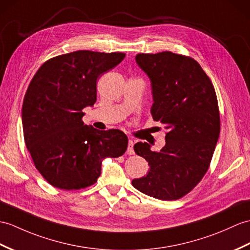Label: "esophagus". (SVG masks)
I'll use <instances>...</instances> for the list:
<instances>
[{
  "instance_id": "esophagus-1",
  "label": "esophagus",
  "mask_w": 250,
  "mask_h": 250,
  "mask_svg": "<svg viewBox=\"0 0 250 250\" xmlns=\"http://www.w3.org/2000/svg\"><path fill=\"white\" fill-rule=\"evenodd\" d=\"M133 145H134V143H133V141H129V143H127V149H126V153L129 155H132L134 154V149H133Z\"/></svg>"
}]
</instances>
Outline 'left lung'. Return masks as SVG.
Returning <instances> with one entry per match:
<instances>
[{"instance_id":"8db88e82","label":"left lung","mask_w":250,"mask_h":250,"mask_svg":"<svg viewBox=\"0 0 250 250\" xmlns=\"http://www.w3.org/2000/svg\"><path fill=\"white\" fill-rule=\"evenodd\" d=\"M135 61L151 82L153 120L167 133L160 151H152L148 143L134 145L150 168L132 184L153 198L177 200L200 182L210 166L220 130L215 89L191 57L165 51L137 54Z\"/></svg>"}]
</instances>
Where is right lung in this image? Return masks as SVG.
<instances>
[{"label":"right lung","instance_id":"right-lung-1","mask_svg":"<svg viewBox=\"0 0 250 250\" xmlns=\"http://www.w3.org/2000/svg\"><path fill=\"white\" fill-rule=\"evenodd\" d=\"M125 57L75 51L46 61L32 79L22 105L23 134L37 170L53 187H90L104 159L125 152L123 131H100L82 121L83 108L97 100V79Z\"/></svg>","mask_w":250,"mask_h":250}]
</instances>
